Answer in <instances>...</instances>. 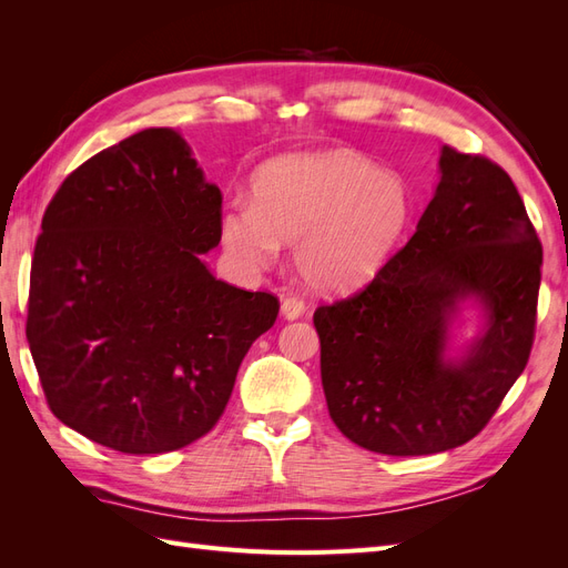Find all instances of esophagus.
<instances>
[{"label":"esophagus","mask_w":568,"mask_h":568,"mask_svg":"<svg viewBox=\"0 0 568 568\" xmlns=\"http://www.w3.org/2000/svg\"><path fill=\"white\" fill-rule=\"evenodd\" d=\"M305 315V303L296 296H288L282 301V317L284 320H298Z\"/></svg>","instance_id":"34e87169"}]
</instances>
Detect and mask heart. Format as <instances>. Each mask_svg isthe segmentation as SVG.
I'll return each instance as SVG.
<instances>
[{"label":"heart","mask_w":568,"mask_h":568,"mask_svg":"<svg viewBox=\"0 0 568 568\" xmlns=\"http://www.w3.org/2000/svg\"><path fill=\"white\" fill-rule=\"evenodd\" d=\"M412 220L407 182L348 149L286 153L265 163L251 203L220 220L239 265L267 270L296 244L298 277L317 294H351L379 277Z\"/></svg>","instance_id":"obj_1"}]
</instances>
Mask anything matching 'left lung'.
I'll return each instance as SVG.
<instances>
[{
    "instance_id": "1",
    "label": "left lung",
    "mask_w": 568,
    "mask_h": 568,
    "mask_svg": "<svg viewBox=\"0 0 568 568\" xmlns=\"http://www.w3.org/2000/svg\"><path fill=\"white\" fill-rule=\"evenodd\" d=\"M440 180L417 232L359 294L320 305L329 415L359 448L412 457L471 440L524 372L542 246L511 178L484 156L440 149ZM464 302L479 334L449 355Z\"/></svg>"
}]
</instances>
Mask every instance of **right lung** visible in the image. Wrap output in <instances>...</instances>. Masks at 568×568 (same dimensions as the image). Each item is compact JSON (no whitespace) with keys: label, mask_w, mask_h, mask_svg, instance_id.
I'll return each mask as SVG.
<instances>
[{"label":"right lung","mask_w":568,"mask_h":568,"mask_svg":"<svg viewBox=\"0 0 568 568\" xmlns=\"http://www.w3.org/2000/svg\"><path fill=\"white\" fill-rule=\"evenodd\" d=\"M222 194L182 134L149 128L63 180L30 270L28 343L51 412L125 455L215 426L280 301L213 277Z\"/></svg>","instance_id":"right-lung-1"}]
</instances>
